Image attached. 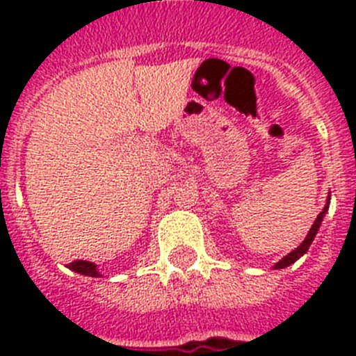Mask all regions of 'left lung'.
I'll return each mask as SVG.
<instances>
[{
    "instance_id": "obj_1",
    "label": "left lung",
    "mask_w": 356,
    "mask_h": 356,
    "mask_svg": "<svg viewBox=\"0 0 356 356\" xmlns=\"http://www.w3.org/2000/svg\"><path fill=\"white\" fill-rule=\"evenodd\" d=\"M328 205H330V194H328V200H326L325 209H323V212H321L319 216H317V219H316V221H314L312 228H310L308 235H307V237H305V241L301 242L300 246L296 248V250H292L291 253L285 254L284 259L280 260V262H276L275 266H273V269H284V267H289V266H291V264H294L296 260H300L301 257H303V254L307 253L308 248H310V244H312L314 237H316L317 232H319V226H321V222H323V217H325V213L328 212Z\"/></svg>"
}]
</instances>
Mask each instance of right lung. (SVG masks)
Returning a JSON list of instances; mask_svg holds the SVG:
<instances>
[{"instance_id":"obj_1","label":"right lung","mask_w":356,"mask_h":356,"mask_svg":"<svg viewBox=\"0 0 356 356\" xmlns=\"http://www.w3.org/2000/svg\"><path fill=\"white\" fill-rule=\"evenodd\" d=\"M69 269L74 273H80L83 276H92V278H99V271H97L96 264L87 262V260H74V262L69 264Z\"/></svg>"}]
</instances>
